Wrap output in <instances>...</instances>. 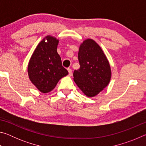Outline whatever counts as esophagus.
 <instances>
[{
	"instance_id": "obj_1",
	"label": "esophagus",
	"mask_w": 146,
	"mask_h": 146,
	"mask_svg": "<svg viewBox=\"0 0 146 146\" xmlns=\"http://www.w3.org/2000/svg\"><path fill=\"white\" fill-rule=\"evenodd\" d=\"M68 72H69V75H70V76H72V70H71V69H68Z\"/></svg>"
}]
</instances>
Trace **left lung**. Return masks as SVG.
<instances>
[{
	"mask_svg": "<svg viewBox=\"0 0 146 146\" xmlns=\"http://www.w3.org/2000/svg\"><path fill=\"white\" fill-rule=\"evenodd\" d=\"M78 58L80 68L73 72V80L88 97H93L104 90L110 82L111 70L100 46L87 38L79 47Z\"/></svg>",
	"mask_w": 146,
	"mask_h": 146,
	"instance_id": "left-lung-1",
	"label": "left lung"
}]
</instances>
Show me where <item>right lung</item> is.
I'll return each mask as SVG.
<instances>
[{"label": "right lung", "mask_w": 146, "mask_h": 146, "mask_svg": "<svg viewBox=\"0 0 146 146\" xmlns=\"http://www.w3.org/2000/svg\"><path fill=\"white\" fill-rule=\"evenodd\" d=\"M58 42V39L53 36H45L29 59V78L41 93L50 92L62 78L68 75V71L62 66L61 58L56 50Z\"/></svg>", "instance_id": "obj_1"}]
</instances>
